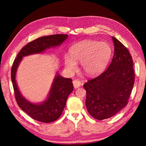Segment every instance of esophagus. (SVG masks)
<instances>
[{"label": "esophagus", "instance_id": "obj_1", "mask_svg": "<svg viewBox=\"0 0 146 146\" xmlns=\"http://www.w3.org/2000/svg\"><path fill=\"white\" fill-rule=\"evenodd\" d=\"M73 84L75 88H77L81 86V82L79 80H75L73 81Z\"/></svg>", "mask_w": 146, "mask_h": 146}]
</instances>
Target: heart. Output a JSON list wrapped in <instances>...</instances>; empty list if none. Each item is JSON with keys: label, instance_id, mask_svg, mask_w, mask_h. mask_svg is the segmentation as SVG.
I'll use <instances>...</instances> for the list:
<instances>
[{"label": "heart", "instance_id": "1", "mask_svg": "<svg viewBox=\"0 0 146 146\" xmlns=\"http://www.w3.org/2000/svg\"><path fill=\"white\" fill-rule=\"evenodd\" d=\"M111 54V49L108 43L85 40L72 46L71 56H64V65L68 71H73L76 69V63H81L85 74L90 76H95L105 69Z\"/></svg>", "mask_w": 146, "mask_h": 146}]
</instances>
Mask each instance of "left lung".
Wrapping results in <instances>:
<instances>
[{"label": "left lung", "instance_id": "obj_1", "mask_svg": "<svg viewBox=\"0 0 146 146\" xmlns=\"http://www.w3.org/2000/svg\"><path fill=\"white\" fill-rule=\"evenodd\" d=\"M114 54L107 70L85 83L86 107L97 120L114 116L128 104L134 84V70L131 54L125 46L112 36Z\"/></svg>", "mask_w": 146, "mask_h": 146}]
</instances>
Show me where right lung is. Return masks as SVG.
<instances>
[{"label":"right lung","instance_id":"1","mask_svg":"<svg viewBox=\"0 0 146 146\" xmlns=\"http://www.w3.org/2000/svg\"><path fill=\"white\" fill-rule=\"evenodd\" d=\"M68 38V35H53L42 36L29 42L21 49L14 61L11 68V80L15 98L22 110L32 119L44 123H49L57 120L63 112L67 98L73 90L72 80L65 78L56 74L49 93L48 97L41 104H33L23 97L17 87L15 75L19 64L26 56L41 53L46 49L61 44Z\"/></svg>","mask_w":146,"mask_h":146}]
</instances>
